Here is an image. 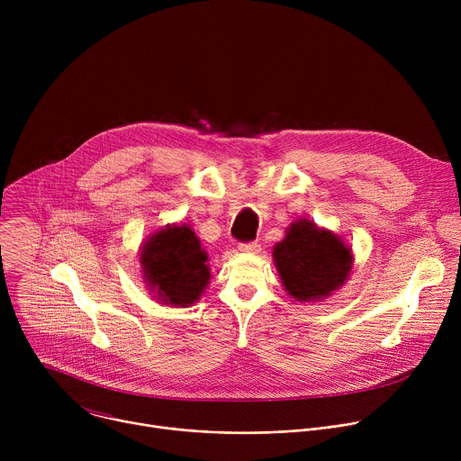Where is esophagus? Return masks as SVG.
Returning <instances> with one entry per match:
<instances>
[{
	"label": "esophagus",
	"instance_id": "1",
	"mask_svg": "<svg viewBox=\"0 0 461 461\" xmlns=\"http://www.w3.org/2000/svg\"><path fill=\"white\" fill-rule=\"evenodd\" d=\"M239 249L240 251H248V253H257L260 249V244L257 240H251V242H240L239 244Z\"/></svg>",
	"mask_w": 461,
	"mask_h": 461
}]
</instances>
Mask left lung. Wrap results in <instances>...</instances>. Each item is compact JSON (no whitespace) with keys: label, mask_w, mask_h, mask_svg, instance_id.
Here are the masks:
<instances>
[{"label":"left lung","mask_w":461,"mask_h":461,"mask_svg":"<svg viewBox=\"0 0 461 461\" xmlns=\"http://www.w3.org/2000/svg\"><path fill=\"white\" fill-rule=\"evenodd\" d=\"M274 260L294 299L315 301L330 295L347 281L352 251L338 235L303 219L294 222L285 240L276 244Z\"/></svg>","instance_id":"left-lung-1"}]
</instances>
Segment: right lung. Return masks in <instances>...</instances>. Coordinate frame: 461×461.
Wrapping results in <instances>:
<instances>
[{"mask_svg": "<svg viewBox=\"0 0 461 461\" xmlns=\"http://www.w3.org/2000/svg\"><path fill=\"white\" fill-rule=\"evenodd\" d=\"M208 255L191 228L167 226L142 248L146 283L166 304L187 306L201 297L210 281Z\"/></svg>", "mask_w": 461, "mask_h": 461, "instance_id": "add662e5", "label": "right lung"}]
</instances>
